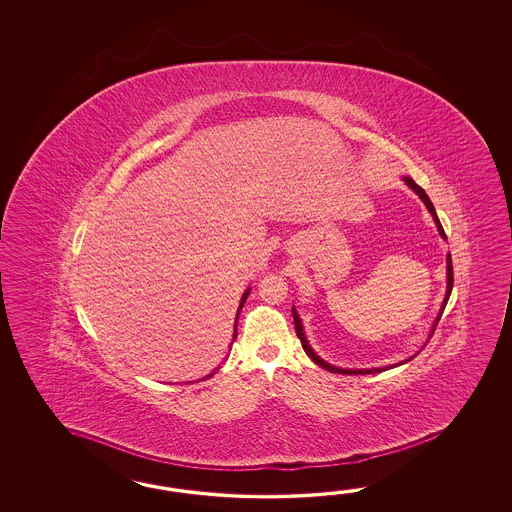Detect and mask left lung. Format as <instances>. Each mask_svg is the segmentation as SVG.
<instances>
[{"label": "left lung", "instance_id": "left-lung-1", "mask_svg": "<svg viewBox=\"0 0 512 512\" xmlns=\"http://www.w3.org/2000/svg\"><path fill=\"white\" fill-rule=\"evenodd\" d=\"M404 183L410 186L412 190H414L417 196L421 197V201L425 203V207L428 208V212L432 214V218L435 221V227L439 230V234H441V238L445 240L446 234L443 227H441V221L437 218V214H435L434 205H432V201H430V197L426 196L425 190L421 188V186L415 183L412 177H403ZM452 287H454V271H452V256L450 254H446V293L445 300H443V304H441V309H439V315L435 318L434 326H432V331H430V337L434 335L435 326H437V322H439V318L443 315V311H445L446 302H448V298H450V293H452ZM293 318H294V329H296V335L300 338V342H302V348H304L305 353L309 355V359L313 360L315 364H318L320 368H324L327 371H333V373H340V375H370V373H381V371L390 370V368H395V366H401V364H406L408 360L414 359V357H410V359L403 360V362H399V364H392V366H386V368H368V370H351V368H337V366H331L329 362H326L324 359H320L318 355L315 353V349L309 346V340L305 337L304 326H302V320H300V316L296 313V309L293 307Z\"/></svg>", "mask_w": 512, "mask_h": 512}]
</instances>
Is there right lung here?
<instances>
[{"label": "right lung", "mask_w": 512, "mask_h": 512, "mask_svg": "<svg viewBox=\"0 0 512 512\" xmlns=\"http://www.w3.org/2000/svg\"><path fill=\"white\" fill-rule=\"evenodd\" d=\"M249 293H251V287H247V291H245V293H243V296H241L240 307H238V313H236V322H234V333H232V342H230V346L234 344V340H236V337H238V316H240L241 307H243V305H245V302H247V296H249ZM219 368H221V366H218L216 370L212 371V373H208V375H205V377H203V379H199V381H205V379H210V377H212V375H214V373H216V371H218Z\"/></svg>", "instance_id": "right-lung-1"}]
</instances>
